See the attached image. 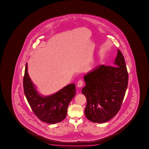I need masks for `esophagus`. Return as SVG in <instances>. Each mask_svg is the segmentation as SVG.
Instances as JSON below:
<instances>
[{"mask_svg":"<svg viewBox=\"0 0 149 149\" xmlns=\"http://www.w3.org/2000/svg\"><path fill=\"white\" fill-rule=\"evenodd\" d=\"M83 81H82V80H79L78 82V83H77V86L79 87V88H81L83 86Z\"/></svg>","mask_w":149,"mask_h":149,"instance_id":"esophagus-1","label":"esophagus"}]
</instances>
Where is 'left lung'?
<instances>
[{
	"mask_svg": "<svg viewBox=\"0 0 149 149\" xmlns=\"http://www.w3.org/2000/svg\"><path fill=\"white\" fill-rule=\"evenodd\" d=\"M113 66L100 65L84 76L82 93L86 98V117L103 123L116 115L126 91L128 74L124 56L118 49Z\"/></svg>",
	"mask_w": 149,
	"mask_h": 149,
	"instance_id": "left-lung-1",
	"label": "left lung"
}]
</instances>
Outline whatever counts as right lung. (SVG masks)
Here are the masks:
<instances>
[{"label": "right lung", "mask_w": 149, "mask_h": 149, "mask_svg": "<svg viewBox=\"0 0 149 149\" xmlns=\"http://www.w3.org/2000/svg\"><path fill=\"white\" fill-rule=\"evenodd\" d=\"M23 89L26 98L33 113L41 121L56 124L66 118L68 105L76 95V86L71 83L55 94L40 95L28 74V63L25 65Z\"/></svg>", "instance_id": "add662e5"}]
</instances>
